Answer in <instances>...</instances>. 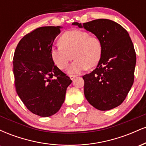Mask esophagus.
I'll list each match as a JSON object with an SVG mask.
<instances>
[{
    "label": "esophagus",
    "instance_id": "obj_1",
    "mask_svg": "<svg viewBox=\"0 0 146 146\" xmlns=\"http://www.w3.org/2000/svg\"><path fill=\"white\" fill-rule=\"evenodd\" d=\"M69 77H70V78H71V80H73L75 78H76L77 75H70Z\"/></svg>",
    "mask_w": 146,
    "mask_h": 146
}]
</instances>
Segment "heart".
I'll return each mask as SVG.
<instances>
[{"instance_id": "obj_1", "label": "heart", "mask_w": 146, "mask_h": 146, "mask_svg": "<svg viewBox=\"0 0 146 146\" xmlns=\"http://www.w3.org/2000/svg\"><path fill=\"white\" fill-rule=\"evenodd\" d=\"M59 43L60 45L51 48V58L57 67L62 70L67 67L74 57L75 60L68 69L71 74L94 67L101 60L102 42L87 31L79 29L66 31L60 37Z\"/></svg>"}]
</instances>
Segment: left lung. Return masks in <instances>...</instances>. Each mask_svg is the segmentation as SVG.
Segmentation results:
<instances>
[{
  "label": "left lung",
  "instance_id": "1",
  "mask_svg": "<svg viewBox=\"0 0 146 146\" xmlns=\"http://www.w3.org/2000/svg\"><path fill=\"white\" fill-rule=\"evenodd\" d=\"M72 25L93 33L102 44L97 68L82 77L85 98L97 109H113L124 101L134 82L136 53L128 31L108 19Z\"/></svg>",
  "mask_w": 146,
  "mask_h": 146
}]
</instances>
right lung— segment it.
Returning <instances> with one entry per match:
<instances>
[{"label": "right lung", "instance_id": "obj_1", "mask_svg": "<svg viewBox=\"0 0 146 146\" xmlns=\"http://www.w3.org/2000/svg\"><path fill=\"white\" fill-rule=\"evenodd\" d=\"M61 27H42L23 37L14 52L16 93L28 110L46 117L56 114L72 80L56 65L50 51Z\"/></svg>", "mask_w": 146, "mask_h": 146}]
</instances>
